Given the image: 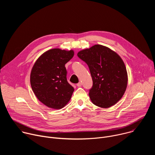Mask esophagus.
<instances>
[{
  "mask_svg": "<svg viewBox=\"0 0 155 155\" xmlns=\"http://www.w3.org/2000/svg\"><path fill=\"white\" fill-rule=\"evenodd\" d=\"M77 86L78 87H80V86H82V83H81V82H79L78 83H77Z\"/></svg>",
  "mask_w": 155,
  "mask_h": 155,
  "instance_id": "34e87169",
  "label": "esophagus"
}]
</instances>
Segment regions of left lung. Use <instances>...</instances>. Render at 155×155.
<instances>
[{
    "mask_svg": "<svg viewBox=\"0 0 155 155\" xmlns=\"http://www.w3.org/2000/svg\"><path fill=\"white\" fill-rule=\"evenodd\" d=\"M77 56L89 67L93 86L89 96L92 102L101 108L117 104L124 95L127 73L121 57L109 48L95 45L80 51Z\"/></svg>",
    "mask_w": 155,
    "mask_h": 155,
    "instance_id": "1",
    "label": "left lung"
}]
</instances>
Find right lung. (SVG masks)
I'll return each instance as SVG.
<instances>
[{"label": "right lung", "instance_id": "right-lung-1", "mask_svg": "<svg viewBox=\"0 0 155 155\" xmlns=\"http://www.w3.org/2000/svg\"><path fill=\"white\" fill-rule=\"evenodd\" d=\"M74 55L72 50L51 49L43 53L33 65L30 75L32 91L49 108L61 109L71 100L74 89L68 82L65 64Z\"/></svg>", "mask_w": 155, "mask_h": 155}]
</instances>
